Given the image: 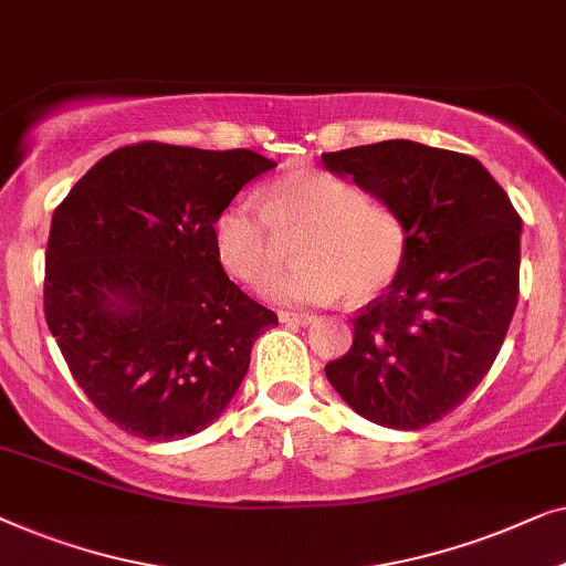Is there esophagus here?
Returning <instances> with one entry per match:
<instances>
[{
    "mask_svg": "<svg viewBox=\"0 0 566 566\" xmlns=\"http://www.w3.org/2000/svg\"><path fill=\"white\" fill-rule=\"evenodd\" d=\"M280 321L286 325H310L315 321L313 313H292V310H280Z\"/></svg>",
    "mask_w": 566,
    "mask_h": 566,
    "instance_id": "34e87169",
    "label": "esophagus"
}]
</instances>
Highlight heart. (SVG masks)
<instances>
[{"mask_svg": "<svg viewBox=\"0 0 566 566\" xmlns=\"http://www.w3.org/2000/svg\"><path fill=\"white\" fill-rule=\"evenodd\" d=\"M294 238L300 264L264 284L276 302H369L402 272L408 233L389 207L323 169H292L264 189V214L230 202L212 222L214 256L238 282L259 284L280 264V241Z\"/></svg>", "mask_w": 566, "mask_h": 566, "instance_id": "obj_1", "label": "heart"}]
</instances>
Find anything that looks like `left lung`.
<instances>
[{
  "label": "left lung",
  "instance_id": "8db88e82",
  "mask_svg": "<svg viewBox=\"0 0 566 566\" xmlns=\"http://www.w3.org/2000/svg\"><path fill=\"white\" fill-rule=\"evenodd\" d=\"M408 233L402 272L354 317V346L325 377L361 418L418 431L472 395L518 302L521 214L472 156L416 140L323 154Z\"/></svg>",
  "mask_w": 566,
  "mask_h": 566
}]
</instances>
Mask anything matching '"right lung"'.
Instances as JSON below:
<instances>
[{
  "instance_id": "1",
  "label": "right lung",
  "mask_w": 566,
  "mask_h": 566,
  "mask_svg": "<svg viewBox=\"0 0 566 566\" xmlns=\"http://www.w3.org/2000/svg\"><path fill=\"white\" fill-rule=\"evenodd\" d=\"M245 148L138 143L99 158L51 220L45 321L102 416L146 441L222 416L276 313L228 280L212 222L274 169Z\"/></svg>"
}]
</instances>
